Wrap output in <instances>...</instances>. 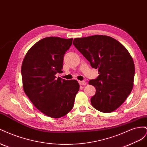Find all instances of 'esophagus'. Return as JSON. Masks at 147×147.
<instances>
[{
	"instance_id": "34e87169",
	"label": "esophagus",
	"mask_w": 147,
	"mask_h": 147,
	"mask_svg": "<svg viewBox=\"0 0 147 147\" xmlns=\"http://www.w3.org/2000/svg\"><path fill=\"white\" fill-rule=\"evenodd\" d=\"M78 83L80 85H86V82L84 81H78Z\"/></svg>"
}]
</instances>
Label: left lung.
I'll return each mask as SVG.
<instances>
[{
	"instance_id": "left-lung-1",
	"label": "left lung",
	"mask_w": 147,
	"mask_h": 147,
	"mask_svg": "<svg viewBox=\"0 0 147 147\" xmlns=\"http://www.w3.org/2000/svg\"><path fill=\"white\" fill-rule=\"evenodd\" d=\"M73 44L92 68L98 69V77L89 81L96 90L91 98L92 107L104 113L113 112L126 100L134 84L135 67L129 53L107 35L76 38Z\"/></svg>"
}]
</instances>
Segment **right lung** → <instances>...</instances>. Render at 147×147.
<instances>
[{"label":"right lung","instance_id":"add662e5","mask_svg":"<svg viewBox=\"0 0 147 147\" xmlns=\"http://www.w3.org/2000/svg\"><path fill=\"white\" fill-rule=\"evenodd\" d=\"M72 40L44 38L29 49L22 63L24 91L35 107L49 117L58 118L67 114L79 91L77 80L55 76L63 72L64 55Z\"/></svg>","mask_w":147,"mask_h":147}]
</instances>
